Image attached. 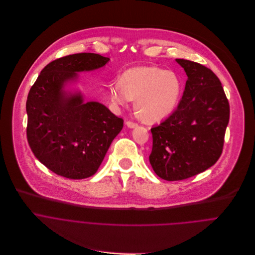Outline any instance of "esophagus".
<instances>
[{"mask_svg":"<svg viewBox=\"0 0 255 255\" xmlns=\"http://www.w3.org/2000/svg\"><path fill=\"white\" fill-rule=\"evenodd\" d=\"M127 127L128 128H136L137 127V124H135V123H132V122H127Z\"/></svg>","mask_w":255,"mask_h":255,"instance_id":"34e87169","label":"esophagus"}]
</instances>
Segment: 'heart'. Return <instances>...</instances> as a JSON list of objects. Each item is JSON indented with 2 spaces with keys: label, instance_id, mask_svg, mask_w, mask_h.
Masks as SVG:
<instances>
[{
  "label": "heart",
  "instance_id": "obj_1",
  "mask_svg": "<svg viewBox=\"0 0 255 255\" xmlns=\"http://www.w3.org/2000/svg\"><path fill=\"white\" fill-rule=\"evenodd\" d=\"M182 94V80L172 71L154 65L128 69L121 81L110 86L112 103L120 108L135 98V109L145 122H156L170 116Z\"/></svg>",
  "mask_w": 255,
  "mask_h": 255
}]
</instances>
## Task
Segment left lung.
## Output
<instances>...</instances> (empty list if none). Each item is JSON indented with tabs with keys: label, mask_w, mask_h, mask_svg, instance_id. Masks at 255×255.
<instances>
[{
	"label": "left lung",
	"mask_w": 255,
	"mask_h": 255,
	"mask_svg": "<svg viewBox=\"0 0 255 255\" xmlns=\"http://www.w3.org/2000/svg\"><path fill=\"white\" fill-rule=\"evenodd\" d=\"M188 78L177 110L154 127L149 163L162 179L179 181L212 167L220 158L229 104L219 78L199 63L176 59Z\"/></svg>",
	"instance_id": "left-lung-1"
}]
</instances>
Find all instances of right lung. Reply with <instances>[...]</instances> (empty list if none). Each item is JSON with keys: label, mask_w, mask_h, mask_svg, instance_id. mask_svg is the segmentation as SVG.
I'll use <instances>...</instances> for the list:
<instances>
[{"label": "right lung", "mask_w": 255, "mask_h": 255, "mask_svg": "<svg viewBox=\"0 0 255 255\" xmlns=\"http://www.w3.org/2000/svg\"><path fill=\"white\" fill-rule=\"evenodd\" d=\"M110 58L78 53L46 65L31 87L27 138L35 157L53 173L73 180L93 176L124 127L106 106L84 101L70 88L80 72L103 68Z\"/></svg>", "instance_id": "obj_1"}]
</instances>
